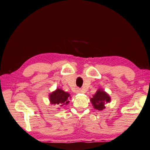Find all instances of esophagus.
I'll return each mask as SVG.
<instances>
[{"mask_svg": "<svg viewBox=\"0 0 150 150\" xmlns=\"http://www.w3.org/2000/svg\"><path fill=\"white\" fill-rule=\"evenodd\" d=\"M81 91L80 88H77L76 89V93H78V94H79V93H81Z\"/></svg>", "mask_w": 150, "mask_h": 150, "instance_id": "esophagus-1", "label": "esophagus"}]
</instances>
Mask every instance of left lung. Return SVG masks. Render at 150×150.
<instances>
[{"label": "left lung", "mask_w": 150, "mask_h": 150, "mask_svg": "<svg viewBox=\"0 0 150 150\" xmlns=\"http://www.w3.org/2000/svg\"><path fill=\"white\" fill-rule=\"evenodd\" d=\"M111 98L107 93L102 89H98L96 94L91 99V101L94 108L98 110L101 111L105 108L106 103L110 102Z\"/></svg>", "instance_id": "8db88e82"}]
</instances>
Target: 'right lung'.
Returning a JSON list of instances; mask_svg holds the SVG:
<instances>
[{
	"label": "right lung",
	"instance_id": "1",
	"mask_svg": "<svg viewBox=\"0 0 150 150\" xmlns=\"http://www.w3.org/2000/svg\"><path fill=\"white\" fill-rule=\"evenodd\" d=\"M71 98V96L68 92H64L60 88H57L55 91L49 94V100L51 104L60 106L67 105Z\"/></svg>",
	"mask_w": 150,
	"mask_h": 150
}]
</instances>
